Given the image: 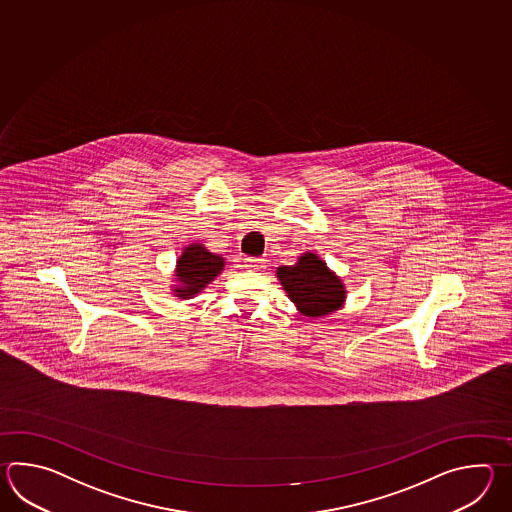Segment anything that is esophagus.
I'll return each mask as SVG.
<instances>
[{"label":"esophagus","instance_id":"1","mask_svg":"<svg viewBox=\"0 0 512 512\" xmlns=\"http://www.w3.org/2000/svg\"><path fill=\"white\" fill-rule=\"evenodd\" d=\"M243 267L251 269V271H261V269H265V260L263 258H245Z\"/></svg>","mask_w":512,"mask_h":512}]
</instances>
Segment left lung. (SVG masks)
Returning a JSON list of instances; mask_svg holds the SVG:
<instances>
[{
    "label": "left lung",
    "instance_id": "left-lung-1",
    "mask_svg": "<svg viewBox=\"0 0 512 512\" xmlns=\"http://www.w3.org/2000/svg\"><path fill=\"white\" fill-rule=\"evenodd\" d=\"M278 278L291 302L305 316H324L344 304V285L313 252L300 256L296 265L278 267Z\"/></svg>",
    "mask_w": 512,
    "mask_h": 512
}]
</instances>
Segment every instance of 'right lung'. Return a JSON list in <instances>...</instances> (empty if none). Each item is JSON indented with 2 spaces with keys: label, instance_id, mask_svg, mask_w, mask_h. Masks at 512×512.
Instances as JSON below:
<instances>
[{
  "label": "right lung",
  "instance_id": "right-lung-1",
  "mask_svg": "<svg viewBox=\"0 0 512 512\" xmlns=\"http://www.w3.org/2000/svg\"><path fill=\"white\" fill-rule=\"evenodd\" d=\"M225 261L218 254L208 252L203 245L194 243L186 247L181 258L177 260V282L181 283L174 291L181 298H190L201 293L219 272L223 271Z\"/></svg>",
  "mask_w": 512,
  "mask_h": 512
}]
</instances>
